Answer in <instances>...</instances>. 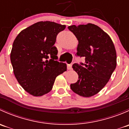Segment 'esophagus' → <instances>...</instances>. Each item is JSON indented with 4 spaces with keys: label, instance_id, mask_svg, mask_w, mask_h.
<instances>
[{
    "label": "esophagus",
    "instance_id": "1",
    "mask_svg": "<svg viewBox=\"0 0 129 129\" xmlns=\"http://www.w3.org/2000/svg\"><path fill=\"white\" fill-rule=\"evenodd\" d=\"M72 64H73V63H70V64L67 65V69H68L69 70L72 69Z\"/></svg>",
    "mask_w": 129,
    "mask_h": 129
}]
</instances>
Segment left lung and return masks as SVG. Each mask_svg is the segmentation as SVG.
I'll use <instances>...</instances> for the list:
<instances>
[{
  "label": "left lung",
  "instance_id": "8db88e82",
  "mask_svg": "<svg viewBox=\"0 0 129 129\" xmlns=\"http://www.w3.org/2000/svg\"><path fill=\"white\" fill-rule=\"evenodd\" d=\"M79 41L77 57H85V63H74L77 82L71 84L77 94L85 97L93 96L108 82L117 65L115 47L109 35L92 24L69 26Z\"/></svg>",
  "mask_w": 129,
  "mask_h": 129
}]
</instances>
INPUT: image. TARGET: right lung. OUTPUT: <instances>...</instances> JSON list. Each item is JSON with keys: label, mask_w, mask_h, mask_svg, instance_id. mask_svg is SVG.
Here are the masks:
<instances>
[{"label": "right lung", "mask_w": 129, "mask_h": 129, "mask_svg": "<svg viewBox=\"0 0 129 129\" xmlns=\"http://www.w3.org/2000/svg\"><path fill=\"white\" fill-rule=\"evenodd\" d=\"M66 25L39 22L19 33L13 43L10 60L18 82L26 92L42 96L50 92L55 78L67 71L57 60V36Z\"/></svg>", "instance_id": "right-lung-1"}]
</instances>
